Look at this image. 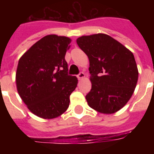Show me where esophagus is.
I'll list each match as a JSON object with an SVG mask.
<instances>
[{
    "label": "esophagus",
    "instance_id": "esophagus-1",
    "mask_svg": "<svg viewBox=\"0 0 154 154\" xmlns=\"http://www.w3.org/2000/svg\"><path fill=\"white\" fill-rule=\"evenodd\" d=\"M86 77V75L84 72H80V73L77 75V78L79 79V80H82V79H83L84 77Z\"/></svg>",
    "mask_w": 154,
    "mask_h": 154
}]
</instances>
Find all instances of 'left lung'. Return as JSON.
I'll return each mask as SVG.
<instances>
[{
    "label": "left lung",
    "mask_w": 154,
    "mask_h": 154,
    "mask_svg": "<svg viewBox=\"0 0 154 154\" xmlns=\"http://www.w3.org/2000/svg\"><path fill=\"white\" fill-rule=\"evenodd\" d=\"M77 43L90 63L88 106L100 113H116L127 104L137 85L139 71L134 54L106 34L84 35Z\"/></svg>",
    "instance_id": "left-lung-1"
}]
</instances>
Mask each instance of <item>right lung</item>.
<instances>
[{
	"mask_svg": "<svg viewBox=\"0 0 154 154\" xmlns=\"http://www.w3.org/2000/svg\"><path fill=\"white\" fill-rule=\"evenodd\" d=\"M71 41L66 36L46 35L19 60L15 74L17 91L29 110L42 119L63 115L77 86V77L67 75L65 60Z\"/></svg>",
	"mask_w": 154,
	"mask_h": 154,
	"instance_id": "1",
	"label": "right lung"
}]
</instances>
